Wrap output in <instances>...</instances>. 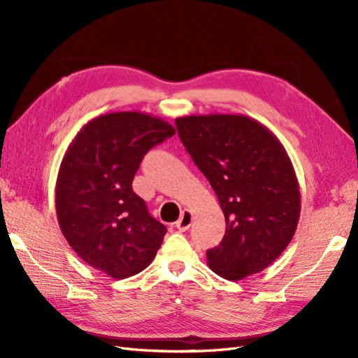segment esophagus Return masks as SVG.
Masks as SVG:
<instances>
[{"instance_id":"1","label":"esophagus","mask_w":358,"mask_h":358,"mask_svg":"<svg viewBox=\"0 0 358 358\" xmlns=\"http://www.w3.org/2000/svg\"><path fill=\"white\" fill-rule=\"evenodd\" d=\"M192 220H194L192 212L191 210H183V214H181V217L178 218V222L175 223V227H177L180 232H185V231L189 229V227H191Z\"/></svg>"}]
</instances>
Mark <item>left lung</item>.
I'll return each instance as SVG.
<instances>
[{
  "mask_svg": "<svg viewBox=\"0 0 358 358\" xmlns=\"http://www.w3.org/2000/svg\"><path fill=\"white\" fill-rule=\"evenodd\" d=\"M175 124L226 220L222 243L206 252L209 268L232 281L262 272L287 248L300 218L299 181L283 144L245 115H189Z\"/></svg>",
  "mask_w": 358,
  "mask_h": 358,
  "instance_id": "left-lung-1",
  "label": "left lung"
}]
</instances>
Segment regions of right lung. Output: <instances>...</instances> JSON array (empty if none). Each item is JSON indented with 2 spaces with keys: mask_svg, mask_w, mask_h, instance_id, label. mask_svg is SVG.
I'll return each instance as SVG.
<instances>
[{
  "mask_svg": "<svg viewBox=\"0 0 358 358\" xmlns=\"http://www.w3.org/2000/svg\"><path fill=\"white\" fill-rule=\"evenodd\" d=\"M175 134L143 112L90 120L67 148L58 171V224L71 248L94 269L123 280L146 269L167 232L132 189L143 157Z\"/></svg>",
  "mask_w": 358,
  "mask_h": 358,
  "instance_id": "1",
  "label": "right lung"
}]
</instances>
